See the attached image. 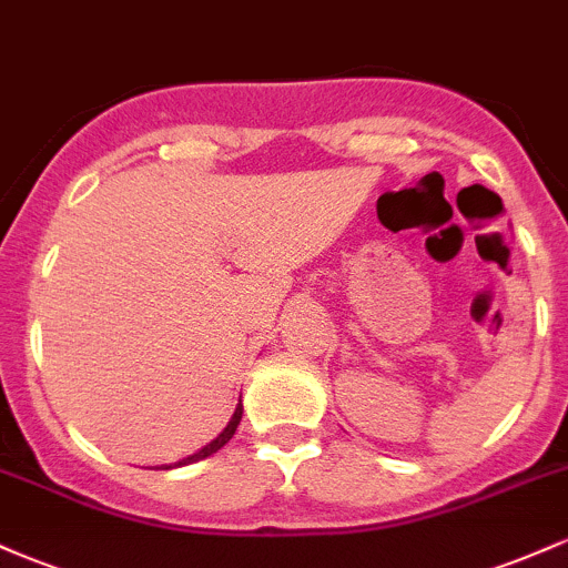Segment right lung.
<instances>
[{"mask_svg": "<svg viewBox=\"0 0 568 568\" xmlns=\"http://www.w3.org/2000/svg\"><path fill=\"white\" fill-rule=\"evenodd\" d=\"M240 419H243V400L237 403V408H234V414H232V419L226 422V427L221 429V433L216 435V438H213L211 443H205V446L200 448V452H194V454H189V456H184V459H179V462H173V465H160L158 470H173V467H184V465H194V462H200V459H207V456L211 454H216L219 448H224L226 443L232 440V435H234V429H237V425H240Z\"/></svg>", "mask_w": 568, "mask_h": 568, "instance_id": "obj_1", "label": "right lung"}]
</instances>
